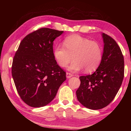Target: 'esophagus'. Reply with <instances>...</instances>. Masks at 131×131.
I'll return each mask as SVG.
<instances>
[{
    "instance_id": "34e87169",
    "label": "esophagus",
    "mask_w": 131,
    "mask_h": 131,
    "mask_svg": "<svg viewBox=\"0 0 131 131\" xmlns=\"http://www.w3.org/2000/svg\"><path fill=\"white\" fill-rule=\"evenodd\" d=\"M72 76H73V74L72 73H69V72H66V77L67 78H70V77H72Z\"/></svg>"
}]
</instances>
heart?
Segmentation results:
<instances>
[{
    "instance_id": "obj_1",
    "label": "heart",
    "mask_w": 131,
    "mask_h": 131,
    "mask_svg": "<svg viewBox=\"0 0 131 131\" xmlns=\"http://www.w3.org/2000/svg\"><path fill=\"white\" fill-rule=\"evenodd\" d=\"M63 45L57 46L54 51L55 58L62 68H69L72 71L84 68L85 72L91 73L99 67L103 57V49L101 44L78 35L66 37Z\"/></svg>"
}]
</instances>
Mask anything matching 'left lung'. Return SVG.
<instances>
[{"label":"left lung","instance_id":"left-lung-1","mask_svg":"<svg viewBox=\"0 0 131 131\" xmlns=\"http://www.w3.org/2000/svg\"><path fill=\"white\" fill-rule=\"evenodd\" d=\"M103 57L96 70L92 74L79 77L80 85L76 91L77 98L85 107L98 110L113 100L124 76V56L116 41L102 34Z\"/></svg>","mask_w":131,"mask_h":131}]
</instances>
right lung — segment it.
<instances>
[{
    "instance_id": "obj_1",
    "label": "right lung",
    "mask_w": 131,
    "mask_h": 131,
    "mask_svg": "<svg viewBox=\"0 0 131 131\" xmlns=\"http://www.w3.org/2000/svg\"><path fill=\"white\" fill-rule=\"evenodd\" d=\"M63 32L40 28L26 35L15 52L13 78L21 99L31 107L50 103L66 80V72L57 64L53 52V41Z\"/></svg>"
}]
</instances>
